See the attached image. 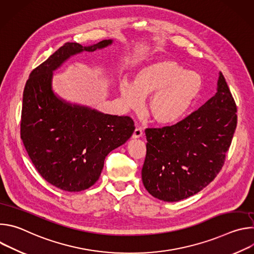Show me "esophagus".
<instances>
[{"label": "esophagus", "instance_id": "1", "mask_svg": "<svg viewBox=\"0 0 254 254\" xmlns=\"http://www.w3.org/2000/svg\"><path fill=\"white\" fill-rule=\"evenodd\" d=\"M142 136V129L140 127H136L132 133V137L133 138H138Z\"/></svg>", "mask_w": 254, "mask_h": 254}]
</instances>
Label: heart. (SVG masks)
<instances>
[{
    "label": "heart",
    "instance_id": "obj_1",
    "mask_svg": "<svg viewBox=\"0 0 254 254\" xmlns=\"http://www.w3.org/2000/svg\"><path fill=\"white\" fill-rule=\"evenodd\" d=\"M202 87V78L196 72L177 61L160 59L142 66L133 83L123 80L120 90L125 104L133 111H138L143 98L152 94L147 105L149 115L158 124L172 125L188 114Z\"/></svg>",
    "mask_w": 254,
    "mask_h": 254
}]
</instances>
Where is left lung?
I'll return each mask as SVG.
<instances>
[{
	"label": "left lung",
	"mask_w": 254,
	"mask_h": 254,
	"mask_svg": "<svg viewBox=\"0 0 254 254\" xmlns=\"http://www.w3.org/2000/svg\"><path fill=\"white\" fill-rule=\"evenodd\" d=\"M237 107L223 74L217 92L178 124L147 128L141 169L144 188L155 198L177 202L197 194L221 171L237 125Z\"/></svg>",
	"instance_id": "left-lung-1"
}]
</instances>
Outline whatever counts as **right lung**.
<instances>
[{"label":"right lung","mask_w":254,"mask_h":254,"mask_svg":"<svg viewBox=\"0 0 254 254\" xmlns=\"http://www.w3.org/2000/svg\"><path fill=\"white\" fill-rule=\"evenodd\" d=\"M112 43L103 40L88 47L65 43L32 70L24 88L21 138L25 149L43 179L63 191L80 192L94 185L105 157L134 130L129 117L72 105L58 98L51 87L53 71L71 55Z\"/></svg>","instance_id":"1"}]
</instances>
